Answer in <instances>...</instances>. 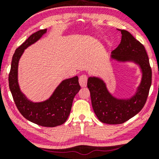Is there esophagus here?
Listing matches in <instances>:
<instances>
[{"instance_id":"34e87169","label":"esophagus","mask_w":159,"mask_h":159,"mask_svg":"<svg viewBox=\"0 0 159 159\" xmlns=\"http://www.w3.org/2000/svg\"><path fill=\"white\" fill-rule=\"evenodd\" d=\"M79 81L80 85H81V87H84L87 86V77L86 75H81V76L79 77Z\"/></svg>"}]
</instances>
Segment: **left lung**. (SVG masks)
Returning <instances> with one entry per match:
<instances>
[{"mask_svg": "<svg viewBox=\"0 0 159 159\" xmlns=\"http://www.w3.org/2000/svg\"><path fill=\"white\" fill-rule=\"evenodd\" d=\"M121 42L111 52V58L118 62H132L139 66L141 81L134 95L129 98L113 96L101 78L89 77L87 87L91 102L98 119L106 124H122L135 116L143 108L152 84V69L145 48L127 30H120Z\"/></svg>", "mask_w": 159, "mask_h": 159, "instance_id": "left-lung-1", "label": "left lung"}]
</instances>
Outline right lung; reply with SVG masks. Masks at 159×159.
I'll list each match as a JSON object with an SVG mask.
<instances>
[{"label":"right lung","instance_id":"1","mask_svg":"<svg viewBox=\"0 0 159 159\" xmlns=\"http://www.w3.org/2000/svg\"><path fill=\"white\" fill-rule=\"evenodd\" d=\"M47 29L36 31L16 50L12 56L9 74V86L18 110L27 120L44 127H55L66 121L74 97L81 89L78 77L63 80L47 100L34 102L20 90L18 82V66L20 58L27 47L37 42L46 33Z\"/></svg>","mask_w":159,"mask_h":159}]
</instances>
